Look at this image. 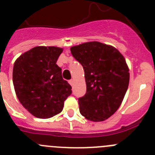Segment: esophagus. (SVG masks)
Instances as JSON below:
<instances>
[{"label":"esophagus","mask_w":155,"mask_h":155,"mask_svg":"<svg viewBox=\"0 0 155 155\" xmlns=\"http://www.w3.org/2000/svg\"><path fill=\"white\" fill-rule=\"evenodd\" d=\"M69 83L71 86H74V79H71V80L69 81Z\"/></svg>","instance_id":"34e87169"}]
</instances>
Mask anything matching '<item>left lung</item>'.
I'll use <instances>...</instances> for the list:
<instances>
[{
    "label": "left lung",
    "mask_w": 155,
    "mask_h": 155,
    "mask_svg": "<svg viewBox=\"0 0 155 155\" xmlns=\"http://www.w3.org/2000/svg\"><path fill=\"white\" fill-rule=\"evenodd\" d=\"M71 54L84 71L87 91L78 98L81 114L94 122L104 121L121 105L130 81L124 56L112 46L84 42L71 48Z\"/></svg>",
    "instance_id": "obj_1"
}]
</instances>
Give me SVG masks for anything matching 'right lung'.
Returning a JSON list of instances; mask_svg holds the SVG:
<instances>
[{
  "mask_svg": "<svg viewBox=\"0 0 155 155\" xmlns=\"http://www.w3.org/2000/svg\"><path fill=\"white\" fill-rule=\"evenodd\" d=\"M63 52L56 46H36L15 62L13 84L24 108L37 118L48 119L63 110L71 86L62 78L57 64Z\"/></svg>",
  "mask_w": 155,
  "mask_h": 155,
  "instance_id": "1",
  "label": "right lung"
}]
</instances>
